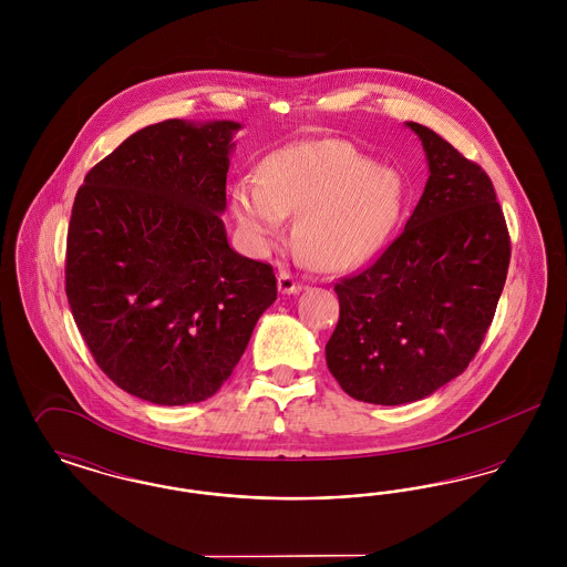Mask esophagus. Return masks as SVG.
Instances as JSON below:
<instances>
[{
    "label": "esophagus",
    "instance_id": "esophagus-1",
    "mask_svg": "<svg viewBox=\"0 0 567 567\" xmlns=\"http://www.w3.org/2000/svg\"><path fill=\"white\" fill-rule=\"evenodd\" d=\"M301 289H303V282H299L291 271H278V291H280V293L293 296V293H299Z\"/></svg>",
    "mask_w": 567,
    "mask_h": 567
}]
</instances>
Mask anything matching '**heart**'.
<instances>
[{"label":"heart","mask_w":567,"mask_h":567,"mask_svg":"<svg viewBox=\"0 0 567 567\" xmlns=\"http://www.w3.org/2000/svg\"><path fill=\"white\" fill-rule=\"evenodd\" d=\"M231 204L244 229L264 243L280 234L282 215H299V255L315 268L342 270L386 240L402 213L404 181L349 142H303L261 163L259 183L240 181Z\"/></svg>","instance_id":"1"}]
</instances>
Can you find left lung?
Segmentation results:
<instances>
[{
  "label": "left lung",
  "mask_w": 567,
  "mask_h": 567,
  "mask_svg": "<svg viewBox=\"0 0 567 567\" xmlns=\"http://www.w3.org/2000/svg\"><path fill=\"white\" fill-rule=\"evenodd\" d=\"M430 178L404 231L372 266L336 282L340 319L327 368L359 402L423 400L457 378L502 296L511 236L478 163L419 123Z\"/></svg>",
  "instance_id": "8db88e82"
}]
</instances>
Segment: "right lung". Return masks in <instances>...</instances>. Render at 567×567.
<instances>
[{
    "mask_svg": "<svg viewBox=\"0 0 567 567\" xmlns=\"http://www.w3.org/2000/svg\"><path fill=\"white\" fill-rule=\"evenodd\" d=\"M240 123L169 118L84 176L65 293L95 363L151 404L213 398L276 299L270 264L238 255L220 213Z\"/></svg>",
    "mask_w": 567,
    "mask_h": 567,
    "instance_id": "right-lung-1",
    "label": "right lung"
}]
</instances>
